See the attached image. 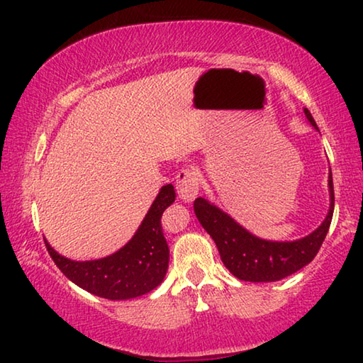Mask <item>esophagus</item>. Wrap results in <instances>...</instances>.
Here are the masks:
<instances>
[{"mask_svg": "<svg viewBox=\"0 0 363 363\" xmlns=\"http://www.w3.org/2000/svg\"><path fill=\"white\" fill-rule=\"evenodd\" d=\"M200 174L195 168H184L176 176V190L184 203H190L199 195Z\"/></svg>", "mask_w": 363, "mask_h": 363, "instance_id": "1", "label": "esophagus"}]
</instances>
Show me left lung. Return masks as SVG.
Here are the masks:
<instances>
[{
    "instance_id": "1",
    "label": "left lung",
    "mask_w": 363,
    "mask_h": 363,
    "mask_svg": "<svg viewBox=\"0 0 363 363\" xmlns=\"http://www.w3.org/2000/svg\"><path fill=\"white\" fill-rule=\"evenodd\" d=\"M304 115L318 131L317 123L312 118L309 110L304 108ZM328 192L330 208L323 223L309 235L291 242H275L256 237L203 196H199L194 201V211L200 224L216 243L220 259L232 275L245 281H255V284L256 281H277L307 266L320 250L335 210L331 171L328 174Z\"/></svg>"
}]
</instances>
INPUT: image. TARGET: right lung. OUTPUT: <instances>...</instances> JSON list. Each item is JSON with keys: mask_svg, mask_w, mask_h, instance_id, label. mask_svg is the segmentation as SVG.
I'll return each instance as SVG.
<instances>
[{"mask_svg": "<svg viewBox=\"0 0 363 363\" xmlns=\"http://www.w3.org/2000/svg\"><path fill=\"white\" fill-rule=\"evenodd\" d=\"M174 199L173 184L160 189L136 233L113 255L93 261H73L59 255L45 238L48 253L67 279L91 294L112 301L143 296L162 284L167 275L169 248L160 219Z\"/></svg>", "mask_w": 363, "mask_h": 363, "instance_id": "right-lung-1", "label": "right lung"}]
</instances>
